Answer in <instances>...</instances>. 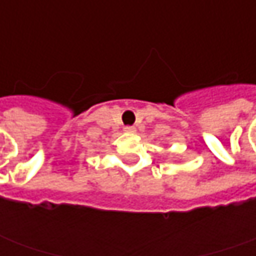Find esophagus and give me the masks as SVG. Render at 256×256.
<instances>
[{"mask_svg":"<svg viewBox=\"0 0 256 256\" xmlns=\"http://www.w3.org/2000/svg\"><path fill=\"white\" fill-rule=\"evenodd\" d=\"M124 132H126V133H136V128H134V126H126V128H124Z\"/></svg>","mask_w":256,"mask_h":256,"instance_id":"34e87169","label":"esophagus"}]
</instances>
